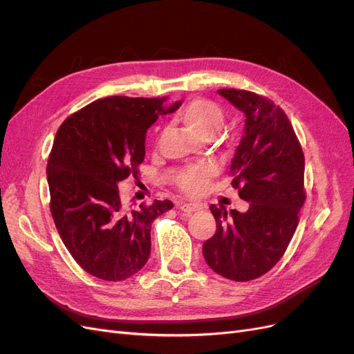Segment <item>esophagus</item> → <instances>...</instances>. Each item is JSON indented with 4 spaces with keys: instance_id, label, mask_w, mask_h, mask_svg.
I'll return each mask as SVG.
<instances>
[{
    "instance_id": "1",
    "label": "esophagus",
    "mask_w": 354,
    "mask_h": 354,
    "mask_svg": "<svg viewBox=\"0 0 354 354\" xmlns=\"http://www.w3.org/2000/svg\"><path fill=\"white\" fill-rule=\"evenodd\" d=\"M177 207H178V209L185 211V212H194V211L201 209V203H198V202H178Z\"/></svg>"
}]
</instances>
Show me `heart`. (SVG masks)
<instances>
[{
	"label": "heart",
	"instance_id": "heart-1",
	"mask_svg": "<svg viewBox=\"0 0 354 354\" xmlns=\"http://www.w3.org/2000/svg\"><path fill=\"white\" fill-rule=\"evenodd\" d=\"M181 121L189 130L199 137H214L224 125V113L220 106L208 100H194L185 106L180 113ZM216 165L199 164L185 168L178 174L177 183L187 194H199L207 186L209 177L216 174Z\"/></svg>",
	"mask_w": 354,
	"mask_h": 354
}]
</instances>
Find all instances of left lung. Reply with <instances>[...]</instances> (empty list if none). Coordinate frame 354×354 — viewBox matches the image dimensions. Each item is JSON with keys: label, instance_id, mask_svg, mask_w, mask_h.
I'll return each instance as SVG.
<instances>
[{"label": "left lung", "instance_id": "1", "mask_svg": "<svg viewBox=\"0 0 354 354\" xmlns=\"http://www.w3.org/2000/svg\"><path fill=\"white\" fill-rule=\"evenodd\" d=\"M217 93L245 115L229 174L250 207L227 212L223 205H211L217 230L202 252L214 272L246 282L269 272L294 236L306 201L304 155L279 106L245 90Z\"/></svg>", "mask_w": 354, "mask_h": 354}]
</instances>
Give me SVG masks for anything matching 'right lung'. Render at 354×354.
Returning <instances> with one entry per match:
<instances>
[{"instance_id":"right-lung-1","label":"right lung","mask_w":354,"mask_h":354,"mask_svg":"<svg viewBox=\"0 0 354 354\" xmlns=\"http://www.w3.org/2000/svg\"><path fill=\"white\" fill-rule=\"evenodd\" d=\"M113 95L95 100L63 122L47 164L50 209L60 238L82 269L120 282L143 269L151 255V227L173 202L131 208L120 195L146 153V133L181 102Z\"/></svg>"}]
</instances>
